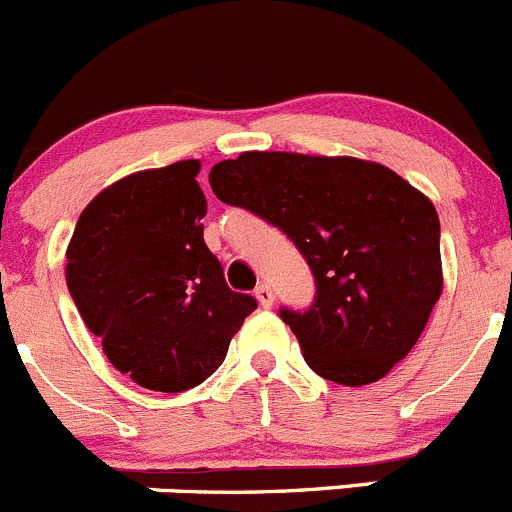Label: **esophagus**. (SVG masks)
<instances>
[{"mask_svg":"<svg viewBox=\"0 0 512 512\" xmlns=\"http://www.w3.org/2000/svg\"><path fill=\"white\" fill-rule=\"evenodd\" d=\"M254 296H256L258 306H263V308H271L273 306V291H271V286H266V283L256 286Z\"/></svg>","mask_w":512,"mask_h":512,"instance_id":"34e87169","label":"esophagus"}]
</instances>
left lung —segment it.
<instances>
[{
    "label": "left lung",
    "mask_w": 512,
    "mask_h": 512,
    "mask_svg": "<svg viewBox=\"0 0 512 512\" xmlns=\"http://www.w3.org/2000/svg\"><path fill=\"white\" fill-rule=\"evenodd\" d=\"M209 181L224 204L278 226L311 266L316 298L281 318L318 376L366 386L411 353L443 291L428 196L376 161L291 151H244Z\"/></svg>",
    "instance_id": "obj_1"
}]
</instances>
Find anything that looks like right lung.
I'll return each instance as SVG.
<instances>
[{
  "instance_id": "1",
  "label": "right lung",
  "mask_w": 512,
  "mask_h": 512,
  "mask_svg": "<svg viewBox=\"0 0 512 512\" xmlns=\"http://www.w3.org/2000/svg\"><path fill=\"white\" fill-rule=\"evenodd\" d=\"M196 159L106 186L77 221L67 286L116 371L161 393L204 383L256 308L204 244Z\"/></svg>"
}]
</instances>
